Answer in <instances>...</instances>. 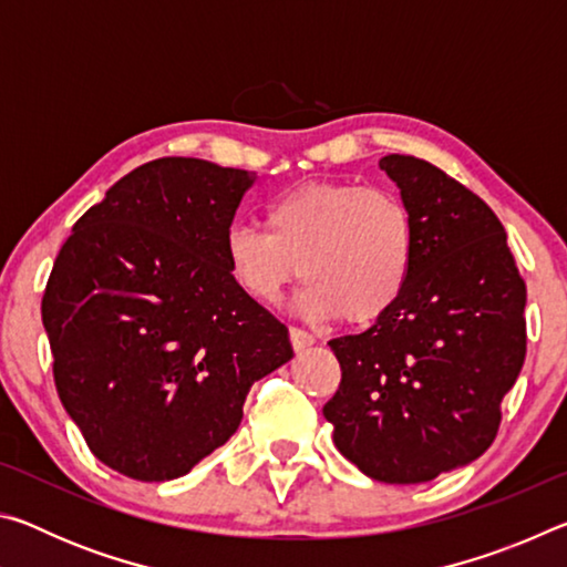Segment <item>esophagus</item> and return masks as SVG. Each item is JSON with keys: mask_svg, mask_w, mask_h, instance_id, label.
Here are the masks:
<instances>
[{"mask_svg": "<svg viewBox=\"0 0 567 567\" xmlns=\"http://www.w3.org/2000/svg\"><path fill=\"white\" fill-rule=\"evenodd\" d=\"M290 342H292L295 352H300V350H305V348H310V344L315 342V338H312L310 332H305V330H300V328H290Z\"/></svg>", "mask_w": 567, "mask_h": 567, "instance_id": "obj_1", "label": "esophagus"}]
</instances>
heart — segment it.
Instances as JSON below:
<instances>
[{"label":"heart","instance_id":"b5f03b06","mask_svg":"<svg viewBox=\"0 0 567 567\" xmlns=\"http://www.w3.org/2000/svg\"><path fill=\"white\" fill-rule=\"evenodd\" d=\"M415 245V217L395 192L307 182L265 207V229H229L225 257L233 280L257 302H277L300 275L312 320L368 324L405 292Z\"/></svg>","mask_w":567,"mask_h":567}]
</instances>
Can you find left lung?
Segmentation results:
<instances>
[{
	"mask_svg": "<svg viewBox=\"0 0 567 567\" xmlns=\"http://www.w3.org/2000/svg\"><path fill=\"white\" fill-rule=\"evenodd\" d=\"M415 217L405 292L360 334L330 340L342 380L324 402L340 453L390 485L427 483L493 445L525 360V280L501 219L425 159H380Z\"/></svg>",
	"mask_w": 567,
	"mask_h": 567,
	"instance_id": "1",
	"label": "left lung"
}]
</instances>
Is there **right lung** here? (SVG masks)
<instances>
[{
    "label": "right lung",
    "instance_id": "add662e5",
    "mask_svg": "<svg viewBox=\"0 0 567 567\" xmlns=\"http://www.w3.org/2000/svg\"><path fill=\"white\" fill-rule=\"evenodd\" d=\"M255 172L147 162L90 207L42 297L60 400L94 457L142 483L225 445L255 380L292 358L285 324L229 275L225 243Z\"/></svg>",
    "mask_w": 567,
    "mask_h": 567
}]
</instances>
